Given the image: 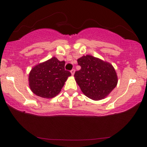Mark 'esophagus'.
Wrapping results in <instances>:
<instances>
[{
	"label": "esophagus",
	"instance_id": "esophagus-1",
	"mask_svg": "<svg viewBox=\"0 0 147 147\" xmlns=\"http://www.w3.org/2000/svg\"><path fill=\"white\" fill-rule=\"evenodd\" d=\"M74 73H75V69H72L71 70V74H72V75H74Z\"/></svg>",
	"mask_w": 147,
	"mask_h": 147
}]
</instances>
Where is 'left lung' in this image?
Segmentation results:
<instances>
[{"label": "left lung", "instance_id": "8db88e82", "mask_svg": "<svg viewBox=\"0 0 147 147\" xmlns=\"http://www.w3.org/2000/svg\"><path fill=\"white\" fill-rule=\"evenodd\" d=\"M78 63L81 69L75 72L76 81L82 92L89 98L103 99L117 85V75L109 63L86 55L79 58Z\"/></svg>", "mask_w": 147, "mask_h": 147}]
</instances>
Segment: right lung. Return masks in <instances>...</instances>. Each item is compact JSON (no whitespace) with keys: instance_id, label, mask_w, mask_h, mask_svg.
Returning a JSON list of instances; mask_svg holds the SVG:
<instances>
[{"instance_id":"obj_1","label":"right lung","mask_w":147,"mask_h":147,"mask_svg":"<svg viewBox=\"0 0 147 147\" xmlns=\"http://www.w3.org/2000/svg\"><path fill=\"white\" fill-rule=\"evenodd\" d=\"M65 61L52 57L36 65L29 74V86L32 92L45 98L55 97L61 92L65 82L71 76L65 69Z\"/></svg>"}]
</instances>
